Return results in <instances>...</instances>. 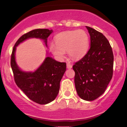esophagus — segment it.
I'll return each instance as SVG.
<instances>
[{
  "label": "esophagus",
  "instance_id": "esophagus-1",
  "mask_svg": "<svg viewBox=\"0 0 127 127\" xmlns=\"http://www.w3.org/2000/svg\"><path fill=\"white\" fill-rule=\"evenodd\" d=\"M72 67V65L70 64L69 63H67V68H71Z\"/></svg>",
  "mask_w": 127,
  "mask_h": 127
}]
</instances>
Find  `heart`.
I'll use <instances>...</instances> for the list:
<instances>
[{"mask_svg": "<svg viewBox=\"0 0 127 127\" xmlns=\"http://www.w3.org/2000/svg\"><path fill=\"white\" fill-rule=\"evenodd\" d=\"M55 45L51 44V52L59 59L64 57L65 51L73 59H80L88 52L90 38L85 30H76L63 32L55 36Z\"/></svg>", "mask_w": 127, "mask_h": 127, "instance_id": "1", "label": "heart"}]
</instances>
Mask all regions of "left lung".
<instances>
[{"label": "left lung", "instance_id": "8db88e82", "mask_svg": "<svg viewBox=\"0 0 127 127\" xmlns=\"http://www.w3.org/2000/svg\"><path fill=\"white\" fill-rule=\"evenodd\" d=\"M90 35V48L73 65L78 95L93 101L105 91L113 76V54L107 38L95 29L86 26Z\"/></svg>", "mask_w": 127, "mask_h": 127}]
</instances>
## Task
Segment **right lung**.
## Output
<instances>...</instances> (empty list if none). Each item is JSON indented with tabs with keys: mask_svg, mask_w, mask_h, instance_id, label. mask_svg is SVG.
<instances>
[{
	"mask_svg": "<svg viewBox=\"0 0 127 127\" xmlns=\"http://www.w3.org/2000/svg\"><path fill=\"white\" fill-rule=\"evenodd\" d=\"M52 30L39 29L23 34L16 42L11 57V65L17 85L30 100L40 104L53 101L59 94L60 82L66 70V63L47 57L42 65L34 72H23L15 62L16 47L26 39L32 37L44 40L47 46V38Z\"/></svg>",
	"mask_w": 127,
	"mask_h": 127,
	"instance_id": "add662e5",
	"label": "right lung"
}]
</instances>
